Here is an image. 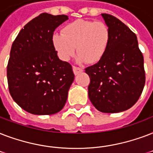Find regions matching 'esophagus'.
Listing matches in <instances>:
<instances>
[{
	"mask_svg": "<svg viewBox=\"0 0 153 153\" xmlns=\"http://www.w3.org/2000/svg\"><path fill=\"white\" fill-rule=\"evenodd\" d=\"M73 73H74V74H75V75H77V74H79L80 73H82L83 72L82 68H78V67H76V66H73Z\"/></svg>",
	"mask_w": 153,
	"mask_h": 153,
	"instance_id": "34e87169",
	"label": "esophagus"
}]
</instances>
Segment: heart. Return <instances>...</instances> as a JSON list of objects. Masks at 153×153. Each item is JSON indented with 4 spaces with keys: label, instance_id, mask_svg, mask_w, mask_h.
<instances>
[{
    "label": "heart",
    "instance_id": "obj_1",
    "mask_svg": "<svg viewBox=\"0 0 153 153\" xmlns=\"http://www.w3.org/2000/svg\"><path fill=\"white\" fill-rule=\"evenodd\" d=\"M109 42V28L100 21L76 20L65 26L62 33L53 35V46L64 61L73 56L76 48L78 62L97 63L105 56Z\"/></svg>",
    "mask_w": 153,
    "mask_h": 153
}]
</instances>
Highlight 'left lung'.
<instances>
[{"instance_id":"8db88e82","label":"left lung","mask_w":153,"mask_h":153,"mask_svg":"<svg viewBox=\"0 0 153 153\" xmlns=\"http://www.w3.org/2000/svg\"><path fill=\"white\" fill-rule=\"evenodd\" d=\"M110 31L105 56L85 68L89 76L88 97L100 112L115 113L128 109L140 97L145 83L144 57L136 34L117 17L101 14Z\"/></svg>"}]
</instances>
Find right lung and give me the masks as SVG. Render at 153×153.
I'll return each instance as SVG.
<instances>
[{
  "label": "right lung",
  "instance_id": "right-lung-1",
  "mask_svg": "<svg viewBox=\"0 0 153 153\" xmlns=\"http://www.w3.org/2000/svg\"><path fill=\"white\" fill-rule=\"evenodd\" d=\"M68 19L41 13L24 26L13 43L7 66L9 93L29 113L55 114L65 105L74 74L70 64L58 57L53 35Z\"/></svg>",
  "mask_w": 153,
  "mask_h": 153
}]
</instances>
